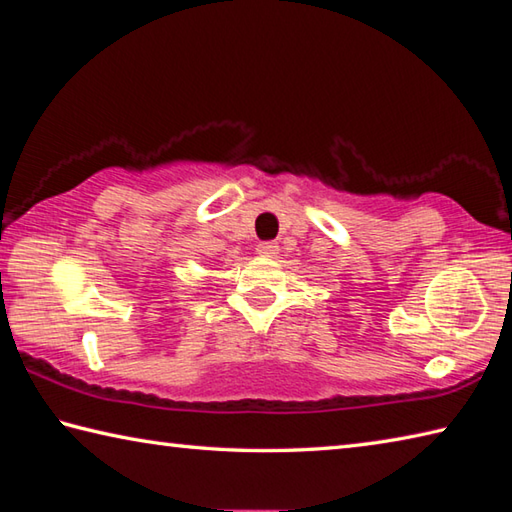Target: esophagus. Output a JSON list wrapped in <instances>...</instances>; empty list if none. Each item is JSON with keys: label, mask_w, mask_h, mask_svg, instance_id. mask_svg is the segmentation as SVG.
I'll return each instance as SVG.
<instances>
[{"label": "esophagus", "mask_w": 512, "mask_h": 512, "mask_svg": "<svg viewBox=\"0 0 512 512\" xmlns=\"http://www.w3.org/2000/svg\"><path fill=\"white\" fill-rule=\"evenodd\" d=\"M277 250H280V246H277L275 241H259L257 244V253L262 257H275Z\"/></svg>", "instance_id": "obj_1"}]
</instances>
